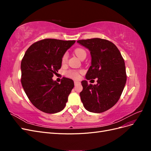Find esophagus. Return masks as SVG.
<instances>
[{
    "mask_svg": "<svg viewBox=\"0 0 151 151\" xmlns=\"http://www.w3.org/2000/svg\"><path fill=\"white\" fill-rule=\"evenodd\" d=\"M80 84V82H79V81H74V84H75V86H76V85H77V84Z\"/></svg>",
    "mask_w": 151,
    "mask_h": 151,
    "instance_id": "1",
    "label": "esophagus"
}]
</instances>
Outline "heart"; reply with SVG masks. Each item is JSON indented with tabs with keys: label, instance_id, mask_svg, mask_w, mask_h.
Returning a JSON list of instances; mask_svg holds the SVG:
<instances>
[{
	"label": "heart",
	"instance_id": "1",
	"mask_svg": "<svg viewBox=\"0 0 151 151\" xmlns=\"http://www.w3.org/2000/svg\"><path fill=\"white\" fill-rule=\"evenodd\" d=\"M74 53L79 58H81L83 55H86L85 50H83V48H76L74 50ZM67 58H68V54L65 53L64 55H63L62 58V63H65L67 60ZM80 72H81L77 71V70H70L66 72L65 75L67 77H70V78H72L74 79H78L80 77Z\"/></svg>",
	"mask_w": 151,
	"mask_h": 151
}]
</instances>
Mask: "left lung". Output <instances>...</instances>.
<instances>
[{"mask_svg":"<svg viewBox=\"0 0 151 151\" xmlns=\"http://www.w3.org/2000/svg\"><path fill=\"white\" fill-rule=\"evenodd\" d=\"M77 43L88 48L91 56V65L86 79L97 78L96 84L81 82L83 89L80 93L86 109L102 113L110 109L118 100L127 81L125 62L115 44L108 40L92 38L78 40Z\"/></svg>","mask_w":151,"mask_h":151,"instance_id":"obj_1","label":"left lung"}]
</instances>
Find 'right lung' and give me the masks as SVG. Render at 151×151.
<instances>
[{
  "mask_svg": "<svg viewBox=\"0 0 151 151\" xmlns=\"http://www.w3.org/2000/svg\"><path fill=\"white\" fill-rule=\"evenodd\" d=\"M75 40L44 39L26 50L21 64V84L29 101L40 111L56 113L65 108L74 86L72 79L53 81L62 66V58Z\"/></svg>",
  "mask_w": 151,
  "mask_h": 151,
  "instance_id": "add662e5",
  "label": "right lung"
}]
</instances>
